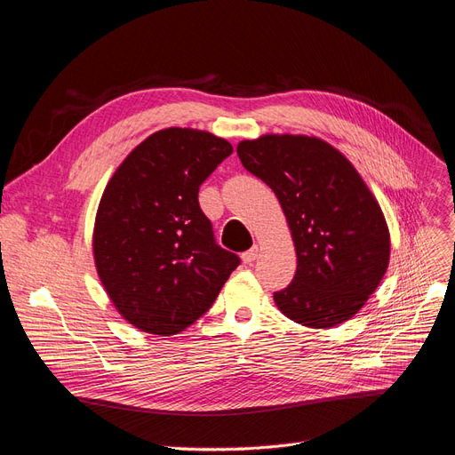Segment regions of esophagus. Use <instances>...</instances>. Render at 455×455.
Masks as SVG:
<instances>
[{"mask_svg":"<svg viewBox=\"0 0 455 455\" xmlns=\"http://www.w3.org/2000/svg\"><path fill=\"white\" fill-rule=\"evenodd\" d=\"M257 257H259V248H257V246H253L251 250H248V251L243 253V260H244L246 264H251Z\"/></svg>","mask_w":455,"mask_h":455,"instance_id":"1","label":"esophagus"}]
</instances>
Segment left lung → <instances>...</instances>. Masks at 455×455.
<instances>
[{
    "label": "left lung",
    "mask_w": 455,
    "mask_h": 455,
    "mask_svg": "<svg viewBox=\"0 0 455 455\" xmlns=\"http://www.w3.org/2000/svg\"><path fill=\"white\" fill-rule=\"evenodd\" d=\"M244 169L275 193L298 255L293 281L274 293L291 322L331 329L351 319L380 284L391 240L384 212L338 148L291 133L236 145Z\"/></svg>",
    "instance_id": "obj_1"
}]
</instances>
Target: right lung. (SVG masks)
Listing matches in <instances>:
<instances>
[{
  "instance_id": "1",
  "label": "right lung",
  "mask_w": 455,
  "mask_h": 455,
  "mask_svg": "<svg viewBox=\"0 0 455 455\" xmlns=\"http://www.w3.org/2000/svg\"><path fill=\"white\" fill-rule=\"evenodd\" d=\"M233 152L195 128H164L133 148L99 202L93 259L117 312L136 329L171 336L217 299L240 259L215 243L198 189Z\"/></svg>"
}]
</instances>
